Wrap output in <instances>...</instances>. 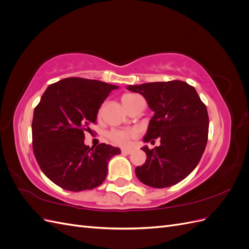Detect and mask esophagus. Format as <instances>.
<instances>
[{"label":"esophagus","mask_w":249,"mask_h":249,"mask_svg":"<svg viewBox=\"0 0 249 249\" xmlns=\"http://www.w3.org/2000/svg\"><path fill=\"white\" fill-rule=\"evenodd\" d=\"M132 152L133 150L132 149H122V154H124V155H130V154H132Z\"/></svg>","instance_id":"1"}]
</instances>
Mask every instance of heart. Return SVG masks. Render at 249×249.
<instances>
[{
	"label": "heart",
	"instance_id": "1",
	"mask_svg": "<svg viewBox=\"0 0 249 249\" xmlns=\"http://www.w3.org/2000/svg\"><path fill=\"white\" fill-rule=\"evenodd\" d=\"M139 99V96L133 93H125L122 97V102L124 106L130 110L134 104ZM137 136V133L133 130H123V129H112L108 132L107 137L113 143L118 146H129L131 140Z\"/></svg>",
	"mask_w": 249,
	"mask_h": 249
}]
</instances>
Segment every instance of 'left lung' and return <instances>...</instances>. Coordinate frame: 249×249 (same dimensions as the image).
Instances as JSON below:
<instances>
[{
  "mask_svg": "<svg viewBox=\"0 0 249 249\" xmlns=\"http://www.w3.org/2000/svg\"><path fill=\"white\" fill-rule=\"evenodd\" d=\"M127 89L144 96L155 112L143 141L161 139L160 146L142 147L147 158L135 173L149 187L178 184L197 166L205 152L209 133L206 105L193 86L178 80L130 85Z\"/></svg>",
  "mask_w": 249,
  "mask_h": 249,
  "instance_id": "left-lung-1",
  "label": "left lung"
}]
</instances>
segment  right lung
Returning <instances> with one entry per match:
<instances>
[{"mask_svg":"<svg viewBox=\"0 0 249 249\" xmlns=\"http://www.w3.org/2000/svg\"><path fill=\"white\" fill-rule=\"evenodd\" d=\"M115 85L97 80L66 78L51 84L34 109L32 143L40 169L53 183L79 192L100 186L108 162L120 149L101 143L84 144L101 105Z\"/></svg>","mask_w":249,"mask_h":249,"instance_id":"1","label":"right lung"}]
</instances>
